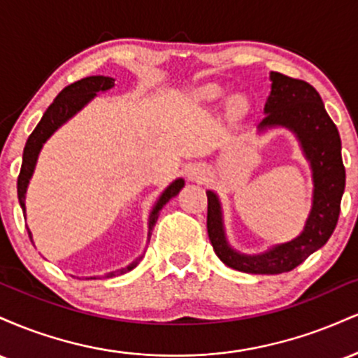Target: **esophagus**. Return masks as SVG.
Returning <instances> with one entry per match:
<instances>
[{
	"label": "esophagus",
	"instance_id": "34e87169",
	"mask_svg": "<svg viewBox=\"0 0 358 358\" xmlns=\"http://www.w3.org/2000/svg\"><path fill=\"white\" fill-rule=\"evenodd\" d=\"M187 176L192 182H202V180H205V176H207V168L200 165V163H193V165L188 166Z\"/></svg>",
	"mask_w": 358,
	"mask_h": 358
}]
</instances>
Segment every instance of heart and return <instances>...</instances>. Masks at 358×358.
I'll return each instance as SVG.
<instances>
[{
	"label": "heart",
	"mask_w": 358,
	"mask_h": 358,
	"mask_svg": "<svg viewBox=\"0 0 358 358\" xmlns=\"http://www.w3.org/2000/svg\"><path fill=\"white\" fill-rule=\"evenodd\" d=\"M200 96L207 101H215V99H219V97H222V90L217 87H207L200 92Z\"/></svg>",
	"instance_id": "b5f03b06"
}]
</instances>
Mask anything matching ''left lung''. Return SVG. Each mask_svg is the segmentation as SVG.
Returning a JSON list of instances; mask_svg holds the SVG:
<instances>
[{
	"label": "left lung",
	"instance_id": "8db88e82",
	"mask_svg": "<svg viewBox=\"0 0 358 358\" xmlns=\"http://www.w3.org/2000/svg\"><path fill=\"white\" fill-rule=\"evenodd\" d=\"M271 94L266 101L259 131L286 127L301 145L313 171V202L305 229L293 241L269 248L261 254H241L225 237L219 196L207 192V231L213 250L229 268L249 274H281L294 269L334 234L345 190L342 141L335 122L313 85L279 72H271Z\"/></svg>",
	"mask_w": 358,
	"mask_h": 358
}]
</instances>
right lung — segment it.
<instances>
[{
    "instance_id": "add662e5",
    "label": "right lung",
    "mask_w": 358,
    "mask_h": 358,
    "mask_svg": "<svg viewBox=\"0 0 358 358\" xmlns=\"http://www.w3.org/2000/svg\"><path fill=\"white\" fill-rule=\"evenodd\" d=\"M113 87H114L113 77H104V76L85 77V79H80L73 82L71 85H67V87L62 90L59 96L55 97V101L48 106V109L45 110L43 117L40 119V122L36 124L34 133L28 136L27 145H24V150H23V163H22V170H20V175H18V200H20V207H22L23 213L27 210V207H24V195H27L28 183H30L31 175H34L36 159H38L40 150L43 148L45 141H47V139L50 138L62 124H65L69 119L76 116V114L79 113L87 102L92 101L94 97L97 96V92H106V90ZM183 185H185L183 178H176L175 182L162 193V196H159L158 202L155 203L153 210L150 213V220H148V237H151V231H153L156 220H158L159 210L170 202V199H173L175 195H178V192L182 190ZM28 236H30L31 239L30 231H28ZM139 261H141V257H138L136 261H133L129 266H126V268L108 273L106 274V278L124 274L127 271L136 268ZM90 279H96V278H90Z\"/></svg>"
}]
</instances>
